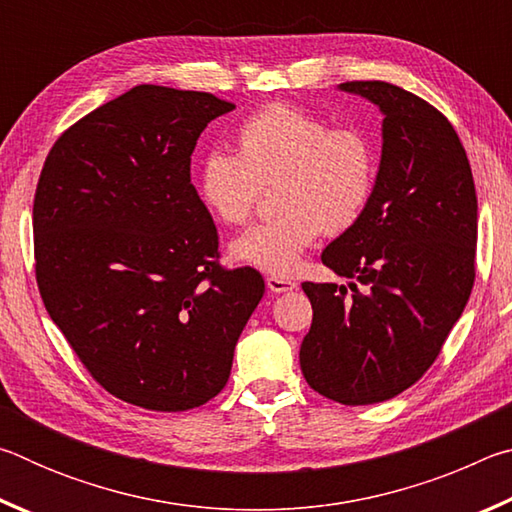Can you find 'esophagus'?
Returning a JSON list of instances; mask_svg holds the SVG:
<instances>
[{
    "label": "esophagus",
    "instance_id": "esophagus-1",
    "mask_svg": "<svg viewBox=\"0 0 512 512\" xmlns=\"http://www.w3.org/2000/svg\"><path fill=\"white\" fill-rule=\"evenodd\" d=\"M266 287L271 293H287L298 289V282L289 280V277H280V275H268L266 277Z\"/></svg>",
    "mask_w": 512,
    "mask_h": 512
}]
</instances>
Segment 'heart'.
<instances>
[{"label":"heart","instance_id":"obj_1","mask_svg":"<svg viewBox=\"0 0 512 512\" xmlns=\"http://www.w3.org/2000/svg\"><path fill=\"white\" fill-rule=\"evenodd\" d=\"M237 153L210 151L198 169L201 203L216 223L244 225L273 189L280 212L232 241L235 262L291 275L320 232L339 237L366 214L379 176V151L361 128H334L311 112L271 103L237 131Z\"/></svg>","mask_w":512,"mask_h":512}]
</instances>
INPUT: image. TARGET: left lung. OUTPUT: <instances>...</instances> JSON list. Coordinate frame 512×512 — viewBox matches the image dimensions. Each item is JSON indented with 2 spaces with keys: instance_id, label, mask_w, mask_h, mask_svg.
<instances>
[{
  "instance_id": "left-lung-1",
  "label": "left lung",
  "mask_w": 512,
  "mask_h": 512,
  "mask_svg": "<svg viewBox=\"0 0 512 512\" xmlns=\"http://www.w3.org/2000/svg\"><path fill=\"white\" fill-rule=\"evenodd\" d=\"M384 112L377 187L366 214L323 250L354 280L302 282L314 309L300 345L307 384L345 406L413 386L438 359L476 277V189L449 119L386 81H348Z\"/></svg>"
}]
</instances>
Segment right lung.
I'll use <instances>...</instances> for the list:
<instances>
[{
    "label": "right lung",
    "mask_w": 512,
    "mask_h": 512,
    "mask_svg": "<svg viewBox=\"0 0 512 512\" xmlns=\"http://www.w3.org/2000/svg\"><path fill=\"white\" fill-rule=\"evenodd\" d=\"M210 92L137 85L51 146L33 198L42 302L99 386L149 411H189L228 384L264 280L221 266L192 185Z\"/></svg>",
    "instance_id": "1"
}]
</instances>
